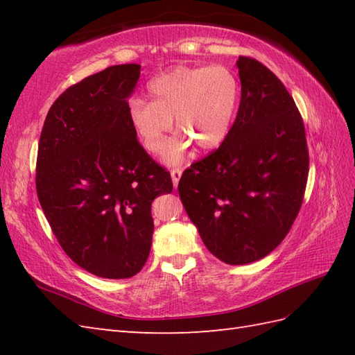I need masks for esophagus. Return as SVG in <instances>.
<instances>
[{
    "instance_id": "34e87169",
    "label": "esophagus",
    "mask_w": 355,
    "mask_h": 355,
    "mask_svg": "<svg viewBox=\"0 0 355 355\" xmlns=\"http://www.w3.org/2000/svg\"><path fill=\"white\" fill-rule=\"evenodd\" d=\"M182 173H183V171H182V169H178V168H175V169H172V171H171V177H172L173 187H177V186H178L180 178H182Z\"/></svg>"
}]
</instances>
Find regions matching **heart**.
<instances>
[{
  "mask_svg": "<svg viewBox=\"0 0 355 355\" xmlns=\"http://www.w3.org/2000/svg\"><path fill=\"white\" fill-rule=\"evenodd\" d=\"M153 102L135 99L130 119L143 146L160 154L169 143L172 119L184 137L202 150L220 146L227 137L239 99V84L229 69L177 67L149 82ZM187 140L173 143L168 163H180Z\"/></svg>",
  "mask_w": 355,
  "mask_h": 355,
  "instance_id": "obj_1",
  "label": "heart"
}]
</instances>
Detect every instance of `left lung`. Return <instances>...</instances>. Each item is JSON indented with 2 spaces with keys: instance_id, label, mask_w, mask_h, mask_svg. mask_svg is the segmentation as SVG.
Masks as SVG:
<instances>
[{
  "instance_id": "left-lung-1",
  "label": "left lung",
  "mask_w": 355,
  "mask_h": 355,
  "mask_svg": "<svg viewBox=\"0 0 355 355\" xmlns=\"http://www.w3.org/2000/svg\"><path fill=\"white\" fill-rule=\"evenodd\" d=\"M241 102L221 146L191 164L180 198L218 259L243 266L282 243L302 206L308 178L304 120L281 80L239 56Z\"/></svg>"
}]
</instances>
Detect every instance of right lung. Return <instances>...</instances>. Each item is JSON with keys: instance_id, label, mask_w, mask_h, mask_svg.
Wrapping results in <instances>:
<instances>
[{"instance_id": "right-lung-1", "label": "right lung", "mask_w": 355, "mask_h": 355, "mask_svg": "<svg viewBox=\"0 0 355 355\" xmlns=\"http://www.w3.org/2000/svg\"><path fill=\"white\" fill-rule=\"evenodd\" d=\"M139 78V64L112 65L67 88L37 146L36 192L58 243L105 279L143 268L154 232L150 205L173 187L131 125L128 97Z\"/></svg>"}]
</instances>
